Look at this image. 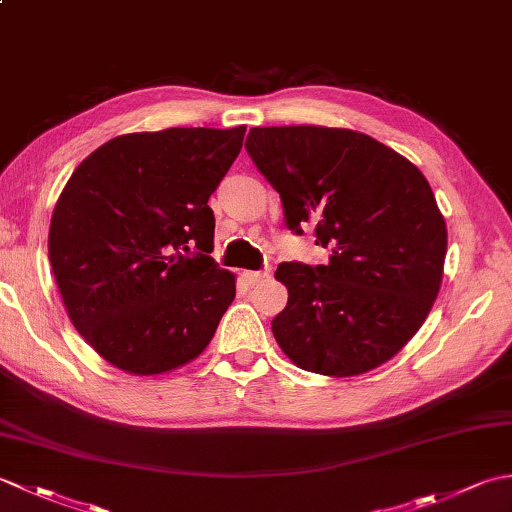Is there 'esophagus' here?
Masks as SVG:
<instances>
[{"instance_id": "1", "label": "esophagus", "mask_w": 512, "mask_h": 512, "mask_svg": "<svg viewBox=\"0 0 512 512\" xmlns=\"http://www.w3.org/2000/svg\"><path fill=\"white\" fill-rule=\"evenodd\" d=\"M242 277H244L246 284L255 286V284H262L264 279H268V273H266V270H246Z\"/></svg>"}]
</instances>
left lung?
Listing matches in <instances>:
<instances>
[{
  "label": "left lung",
  "instance_id": "obj_1",
  "mask_svg": "<svg viewBox=\"0 0 512 512\" xmlns=\"http://www.w3.org/2000/svg\"><path fill=\"white\" fill-rule=\"evenodd\" d=\"M246 151L281 195L297 235L314 226L330 262H284L281 350L306 372L345 378L387 363L433 308L447 224L422 171L376 138L341 127H253Z\"/></svg>",
  "mask_w": 512,
  "mask_h": 512
}]
</instances>
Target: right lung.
I'll return each mask as SVG.
<instances>
[{
	"mask_svg": "<svg viewBox=\"0 0 512 512\" xmlns=\"http://www.w3.org/2000/svg\"><path fill=\"white\" fill-rule=\"evenodd\" d=\"M244 134L246 125L116 136L63 187L48 235L52 273L72 325L110 365L156 376L211 343L235 275L204 255L215 231L209 198Z\"/></svg>",
	"mask_w": 512,
	"mask_h": 512,
	"instance_id": "right-lung-1",
	"label": "right lung"
}]
</instances>
